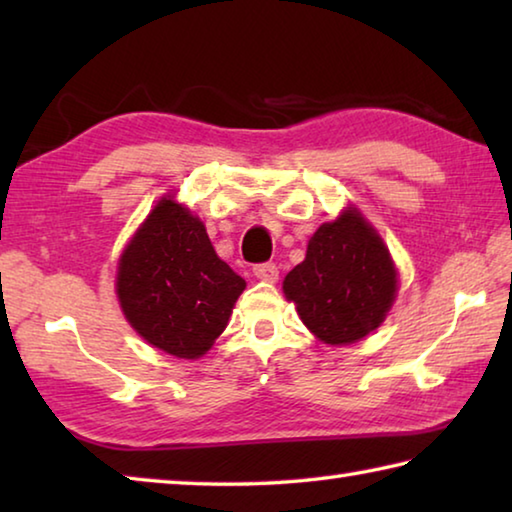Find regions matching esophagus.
<instances>
[{"label": "esophagus", "instance_id": "obj_1", "mask_svg": "<svg viewBox=\"0 0 512 512\" xmlns=\"http://www.w3.org/2000/svg\"><path fill=\"white\" fill-rule=\"evenodd\" d=\"M253 273L257 280H262V282H275L277 275H280V271H277V266L273 262H264V264L253 266Z\"/></svg>", "mask_w": 512, "mask_h": 512}]
</instances>
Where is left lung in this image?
Segmentation results:
<instances>
[{"mask_svg": "<svg viewBox=\"0 0 512 512\" xmlns=\"http://www.w3.org/2000/svg\"><path fill=\"white\" fill-rule=\"evenodd\" d=\"M282 289L316 339L348 345L384 323L397 271L377 230L348 207L314 232L305 262L289 271Z\"/></svg>", "mask_w": 512, "mask_h": 512, "instance_id": "1", "label": "left lung"}]
</instances>
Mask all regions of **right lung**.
Masks as SVG:
<instances>
[{"instance_id": "right-lung-1", "label": "right lung", "mask_w": 512, "mask_h": 512, "mask_svg": "<svg viewBox=\"0 0 512 512\" xmlns=\"http://www.w3.org/2000/svg\"><path fill=\"white\" fill-rule=\"evenodd\" d=\"M246 280L214 253L203 221L164 196L119 257L117 298L146 343L198 359L225 329Z\"/></svg>"}]
</instances>
